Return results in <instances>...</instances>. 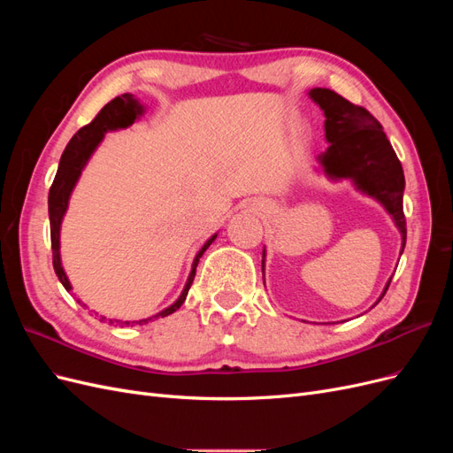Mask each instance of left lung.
<instances>
[{"label": "left lung", "mask_w": 453, "mask_h": 453, "mask_svg": "<svg viewBox=\"0 0 453 453\" xmlns=\"http://www.w3.org/2000/svg\"><path fill=\"white\" fill-rule=\"evenodd\" d=\"M308 96L325 115V140L328 143L318 155L319 166L315 170L323 172L331 181L348 180L355 190L376 200L401 232L403 255L406 245V219L403 213L404 172L381 125L365 107L353 105L331 88H311ZM265 258L266 248L263 250V276ZM389 283L391 278L376 304L386 295Z\"/></svg>", "instance_id": "8db88e82"}]
</instances>
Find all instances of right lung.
<instances>
[{"instance_id": "obj_1", "label": "right lung", "mask_w": 453, "mask_h": 453, "mask_svg": "<svg viewBox=\"0 0 453 453\" xmlns=\"http://www.w3.org/2000/svg\"><path fill=\"white\" fill-rule=\"evenodd\" d=\"M145 113V105L135 98L134 94H122L117 96L115 100L109 102L107 105H104L102 111L96 115V119L90 122V125L81 128L72 142L65 145L60 164H58V172L57 177H54L52 187L49 190V219H50V243H52V266L54 272H57V276L60 280V283L64 285V289L67 293L73 291V287L67 280V273L62 266V257H60V230H62V221H64V215L70 208V198L73 188L79 181L81 173H83L85 166L88 164L90 157L94 155V150L98 149V145L104 142L105 134L107 132H115V130H122V128H128L132 127L135 120H140ZM219 232L205 240V243L200 248V251L196 253L195 260H193V266H190V273L187 278V283L183 287L181 295L177 296V300L173 304H170L168 308L160 310L158 313L150 315L147 319H140V321H120V319H105L104 315L100 318V321H109V323H117L119 326H128L134 323H147L150 319H157V318H166V315L173 313L175 310H180L181 304L185 303V298L188 295L190 285H193L195 280V273H196V266H198V260L203 255V251L210 248V245L215 242ZM73 295V293H72ZM77 303L81 306H87L83 304V300L77 298Z\"/></svg>"}]
</instances>
